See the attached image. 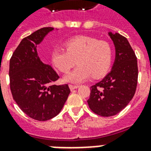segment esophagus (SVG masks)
Listing matches in <instances>:
<instances>
[{
	"label": "esophagus",
	"mask_w": 151,
	"mask_h": 151,
	"mask_svg": "<svg viewBox=\"0 0 151 151\" xmlns=\"http://www.w3.org/2000/svg\"><path fill=\"white\" fill-rule=\"evenodd\" d=\"M79 87L78 85H69V88H70V89L72 91V90H74L76 88H78Z\"/></svg>",
	"instance_id": "34e87169"
}]
</instances>
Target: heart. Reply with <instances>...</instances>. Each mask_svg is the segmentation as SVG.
Masks as SVG:
<instances>
[{
  "label": "heart",
  "instance_id": "b5f03b06",
  "mask_svg": "<svg viewBox=\"0 0 151 151\" xmlns=\"http://www.w3.org/2000/svg\"><path fill=\"white\" fill-rule=\"evenodd\" d=\"M66 49L54 48L51 54L52 64L59 71L66 73L75 66H79L67 73L64 81L81 83L92 76L99 78L107 73L112 63L113 51L110 44L87 36H77L65 43Z\"/></svg>",
  "mask_w": 151,
  "mask_h": 151
}]
</instances>
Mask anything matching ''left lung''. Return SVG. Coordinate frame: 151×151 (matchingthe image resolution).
<instances>
[{
    "mask_svg": "<svg viewBox=\"0 0 151 151\" xmlns=\"http://www.w3.org/2000/svg\"><path fill=\"white\" fill-rule=\"evenodd\" d=\"M115 47L112 69L103 80L91 87L88 104L102 117L121 112L133 98L138 80L137 58L127 38L117 33H108Z\"/></svg>",
    "mask_w": 151,
    "mask_h": 151,
    "instance_id": "1",
    "label": "left lung"
}]
</instances>
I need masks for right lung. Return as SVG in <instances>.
Listing matches in <instances>:
<instances>
[{
    "label": "right lung",
    "instance_id": "right-lung-1",
    "mask_svg": "<svg viewBox=\"0 0 151 151\" xmlns=\"http://www.w3.org/2000/svg\"><path fill=\"white\" fill-rule=\"evenodd\" d=\"M53 30L44 27L22 39L9 63L13 99L27 116L41 122L59 114L70 92L68 85L52 84L59 75L37 54V45Z\"/></svg>",
    "mask_w": 151,
    "mask_h": 151
}]
</instances>
